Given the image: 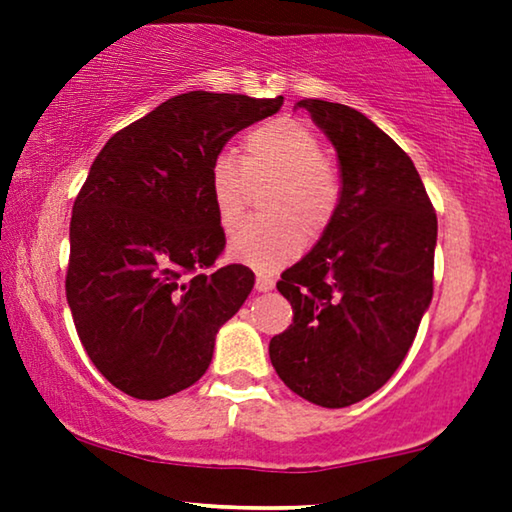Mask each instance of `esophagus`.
<instances>
[{
	"instance_id": "obj_1",
	"label": "esophagus",
	"mask_w": 512,
	"mask_h": 512,
	"mask_svg": "<svg viewBox=\"0 0 512 512\" xmlns=\"http://www.w3.org/2000/svg\"><path fill=\"white\" fill-rule=\"evenodd\" d=\"M272 286H275V279L270 275H256V289L258 291H272Z\"/></svg>"
}]
</instances>
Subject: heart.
<instances>
[{"label":"heart","instance_id":"1","mask_svg":"<svg viewBox=\"0 0 512 512\" xmlns=\"http://www.w3.org/2000/svg\"><path fill=\"white\" fill-rule=\"evenodd\" d=\"M321 149L319 137L303 123L275 118L256 125L242 142V160L219 151L209 163L207 186L216 219L233 230L247 209L251 186L277 181L268 214L277 219L247 223L233 235L228 256L247 268L272 272L284 268L303 249L305 233L319 235L333 221L340 202V181Z\"/></svg>","mask_w":512,"mask_h":512}]
</instances>
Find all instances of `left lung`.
<instances>
[{
	"label": "left lung",
	"mask_w": 512,
	"mask_h": 512,
	"mask_svg": "<svg viewBox=\"0 0 512 512\" xmlns=\"http://www.w3.org/2000/svg\"><path fill=\"white\" fill-rule=\"evenodd\" d=\"M340 160V202L277 289L293 324L270 361L293 394L347 408L375 394L415 340L433 298L438 219L408 153L345 104L300 100Z\"/></svg>",
	"instance_id": "1"
}]
</instances>
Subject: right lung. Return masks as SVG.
<instances>
[{
  "mask_svg": "<svg viewBox=\"0 0 512 512\" xmlns=\"http://www.w3.org/2000/svg\"><path fill=\"white\" fill-rule=\"evenodd\" d=\"M284 97L191 90L97 153L69 223L67 303L95 368L142 401L205 375L219 328L254 289L226 247L207 172L235 132L277 114Z\"/></svg>",
  "mask_w": 512,
  "mask_h": 512,
  "instance_id": "add662e5",
  "label": "right lung"
}]
</instances>
